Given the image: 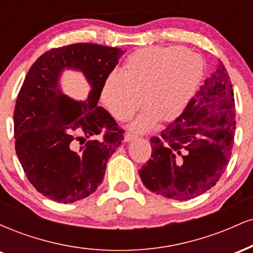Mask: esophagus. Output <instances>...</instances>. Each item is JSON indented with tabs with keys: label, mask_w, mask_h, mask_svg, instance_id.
I'll list each match as a JSON object with an SVG mask.
<instances>
[{
	"label": "esophagus",
	"mask_w": 253,
	"mask_h": 253,
	"mask_svg": "<svg viewBox=\"0 0 253 253\" xmlns=\"http://www.w3.org/2000/svg\"><path fill=\"white\" fill-rule=\"evenodd\" d=\"M134 139H136V135L132 134V133H127V134H125L124 136V140L127 141V143H128V141L134 140Z\"/></svg>",
	"instance_id": "34e87169"
}]
</instances>
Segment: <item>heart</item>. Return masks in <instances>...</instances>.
Returning <instances> with one entry per match:
<instances>
[{
    "label": "heart",
    "mask_w": 253,
    "mask_h": 253,
    "mask_svg": "<svg viewBox=\"0 0 253 253\" xmlns=\"http://www.w3.org/2000/svg\"><path fill=\"white\" fill-rule=\"evenodd\" d=\"M203 71L201 58L179 46L141 48L127 57L123 72L113 71L106 77L101 101L113 117L126 121L144 98L147 107L130 128L145 132L158 119L170 121L181 114L195 95Z\"/></svg>",
    "instance_id": "1"
}]
</instances>
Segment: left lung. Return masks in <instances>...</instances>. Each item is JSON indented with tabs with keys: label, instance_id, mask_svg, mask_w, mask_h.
I'll use <instances>...</instances> for the list:
<instances>
[{
	"label": "left lung",
	"instance_id": "obj_1",
	"mask_svg": "<svg viewBox=\"0 0 253 253\" xmlns=\"http://www.w3.org/2000/svg\"><path fill=\"white\" fill-rule=\"evenodd\" d=\"M231 78L221 60L182 114L151 138L152 153L139 170L150 191L190 200L216 184L227 168L236 133Z\"/></svg>",
	"mask_w": 253,
	"mask_h": 253
}]
</instances>
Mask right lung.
I'll list each match as a JSON object with an SVG mask.
<instances>
[{"label":"right lung","instance_id":"1","mask_svg":"<svg viewBox=\"0 0 253 253\" xmlns=\"http://www.w3.org/2000/svg\"><path fill=\"white\" fill-rule=\"evenodd\" d=\"M124 53L97 43H72L46 51L26 75L14 109L15 151L28 181L52 201L72 203L94 193L123 141L124 129L97 102ZM64 68L84 72L92 88L88 100H72L60 91ZM101 132L102 139H89Z\"/></svg>","mask_w":253,"mask_h":253}]
</instances>
